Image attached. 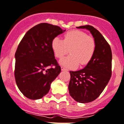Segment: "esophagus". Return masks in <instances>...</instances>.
I'll return each mask as SVG.
<instances>
[{"mask_svg": "<svg viewBox=\"0 0 124 124\" xmlns=\"http://www.w3.org/2000/svg\"><path fill=\"white\" fill-rule=\"evenodd\" d=\"M61 70H62V71H65V70H67V69L64 67H61Z\"/></svg>", "mask_w": 124, "mask_h": 124, "instance_id": "34e87169", "label": "esophagus"}]
</instances>
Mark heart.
Instances as JSON below:
<instances>
[{"label":"heart","instance_id":"b5f03b06","mask_svg":"<svg viewBox=\"0 0 124 124\" xmlns=\"http://www.w3.org/2000/svg\"><path fill=\"white\" fill-rule=\"evenodd\" d=\"M52 48L56 57L62 59L70 50V55L59 62L67 68H76L88 64L92 59L96 49L95 40L85 32L72 30L66 33L64 40L55 37L52 42Z\"/></svg>","mask_w":124,"mask_h":124}]
</instances>
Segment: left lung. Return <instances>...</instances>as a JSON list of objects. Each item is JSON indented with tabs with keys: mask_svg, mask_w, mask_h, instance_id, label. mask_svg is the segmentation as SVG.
Returning <instances> with one entry per match:
<instances>
[{
	"mask_svg": "<svg viewBox=\"0 0 124 124\" xmlns=\"http://www.w3.org/2000/svg\"><path fill=\"white\" fill-rule=\"evenodd\" d=\"M77 28L89 31L96 42L94 55L86 67L70 71L69 94L75 101L86 103L96 99L108 83L112 76V54L108 43L94 27L86 25Z\"/></svg>",
	"mask_w": 124,
	"mask_h": 124,
	"instance_id": "obj_1",
	"label": "left lung"
}]
</instances>
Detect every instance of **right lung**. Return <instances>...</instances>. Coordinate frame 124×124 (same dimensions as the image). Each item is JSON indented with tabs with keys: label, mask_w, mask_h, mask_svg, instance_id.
Returning a JSON list of instances; mask_svg holds the SVG:
<instances>
[{
	"label": "right lung",
	"mask_w": 124,
	"mask_h": 124,
	"mask_svg": "<svg viewBox=\"0 0 124 124\" xmlns=\"http://www.w3.org/2000/svg\"><path fill=\"white\" fill-rule=\"evenodd\" d=\"M65 31L57 26L40 23L27 31L19 44L14 76L19 89L29 99L38 100L46 95L60 74L52 42Z\"/></svg>",
	"instance_id": "obj_1"
}]
</instances>
